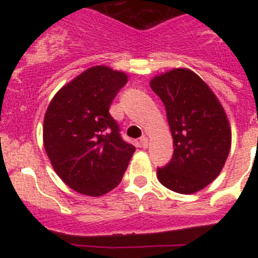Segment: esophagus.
Returning a JSON list of instances; mask_svg holds the SVG:
<instances>
[{
  "mask_svg": "<svg viewBox=\"0 0 258 258\" xmlns=\"http://www.w3.org/2000/svg\"><path fill=\"white\" fill-rule=\"evenodd\" d=\"M140 142H141V146H142L143 149H146V147L149 146V138H147L146 136H143L142 138L140 140Z\"/></svg>",
  "mask_w": 258,
  "mask_h": 258,
  "instance_id": "obj_1",
  "label": "esophagus"
}]
</instances>
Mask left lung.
<instances>
[{"instance_id":"8db88e82","label":"left lung","mask_w":258,"mask_h":258,"mask_svg":"<svg viewBox=\"0 0 258 258\" xmlns=\"http://www.w3.org/2000/svg\"><path fill=\"white\" fill-rule=\"evenodd\" d=\"M166 111L173 157L157 178L178 194H194L217 178L231 147L226 112L207 85L187 68H174L150 81Z\"/></svg>"}]
</instances>
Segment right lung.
<instances>
[{
  "label": "right lung",
  "instance_id": "1",
  "mask_svg": "<svg viewBox=\"0 0 258 258\" xmlns=\"http://www.w3.org/2000/svg\"><path fill=\"white\" fill-rule=\"evenodd\" d=\"M127 83L106 66L84 71L54 95L44 118V147L68 187L89 197L115 188L136 147L120 136L108 109Z\"/></svg>",
  "mask_w": 258,
  "mask_h": 258
}]
</instances>
